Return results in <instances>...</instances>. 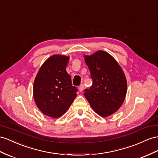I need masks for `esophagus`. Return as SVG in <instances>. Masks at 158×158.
Here are the masks:
<instances>
[{
    "label": "esophagus",
    "mask_w": 158,
    "mask_h": 158,
    "mask_svg": "<svg viewBox=\"0 0 158 158\" xmlns=\"http://www.w3.org/2000/svg\"><path fill=\"white\" fill-rule=\"evenodd\" d=\"M83 89H84V85L83 84H81V85H80V86L79 87V91L81 92V91H83Z\"/></svg>",
    "instance_id": "1"
}]
</instances>
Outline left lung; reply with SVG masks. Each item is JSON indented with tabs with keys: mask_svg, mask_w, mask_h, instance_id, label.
Listing matches in <instances>:
<instances>
[{
	"mask_svg": "<svg viewBox=\"0 0 158 158\" xmlns=\"http://www.w3.org/2000/svg\"><path fill=\"white\" fill-rule=\"evenodd\" d=\"M93 84L84 95L93 110L103 118L118 111L127 94V80L122 69L108 52L98 51L85 55Z\"/></svg>",
	"mask_w": 158,
	"mask_h": 158,
	"instance_id": "obj_1",
	"label": "left lung"
}]
</instances>
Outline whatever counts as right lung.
Returning <instances> with one entry per match:
<instances>
[{"mask_svg": "<svg viewBox=\"0 0 158 158\" xmlns=\"http://www.w3.org/2000/svg\"><path fill=\"white\" fill-rule=\"evenodd\" d=\"M69 56L54 55L40 67L33 84L36 105L43 114L57 118L65 113L77 97V89L73 86L66 71Z\"/></svg>", "mask_w": 158, "mask_h": 158, "instance_id": "1", "label": "right lung"}]
</instances>
